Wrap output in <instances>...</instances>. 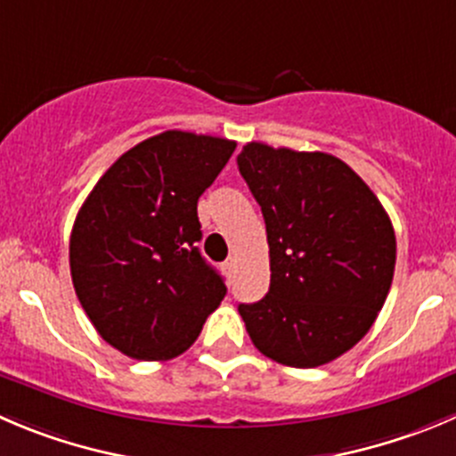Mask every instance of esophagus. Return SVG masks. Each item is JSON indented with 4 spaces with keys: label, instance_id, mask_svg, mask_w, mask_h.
I'll use <instances>...</instances> for the list:
<instances>
[{
    "label": "esophagus",
    "instance_id": "obj_1",
    "mask_svg": "<svg viewBox=\"0 0 456 456\" xmlns=\"http://www.w3.org/2000/svg\"><path fill=\"white\" fill-rule=\"evenodd\" d=\"M224 271L228 273V275H235V271H237V259H235V257L225 259V264H224Z\"/></svg>",
    "mask_w": 456,
    "mask_h": 456
}]
</instances>
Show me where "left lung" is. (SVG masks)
<instances>
[{
  "mask_svg": "<svg viewBox=\"0 0 456 456\" xmlns=\"http://www.w3.org/2000/svg\"><path fill=\"white\" fill-rule=\"evenodd\" d=\"M241 176L266 221L271 286L240 305L253 345L281 365L336 361L387 300L396 237L383 203L346 163L324 151L248 142Z\"/></svg>",
  "mask_w": 456,
  "mask_h": 456,
  "instance_id": "obj_1",
  "label": "left lung"
}]
</instances>
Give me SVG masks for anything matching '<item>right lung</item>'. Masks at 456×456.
<instances>
[{
	"label": "right lung",
	"mask_w": 456,
	"mask_h": 456,
	"mask_svg": "<svg viewBox=\"0 0 456 456\" xmlns=\"http://www.w3.org/2000/svg\"><path fill=\"white\" fill-rule=\"evenodd\" d=\"M235 147L170 129L125 151L82 203L69 241L73 289L120 354L170 361L224 300V280L197 248V201Z\"/></svg>",
	"instance_id": "obj_1"
}]
</instances>
